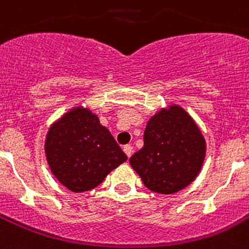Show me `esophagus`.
<instances>
[{"mask_svg":"<svg viewBox=\"0 0 249 249\" xmlns=\"http://www.w3.org/2000/svg\"><path fill=\"white\" fill-rule=\"evenodd\" d=\"M124 152H125V155H126V156L128 157H130L131 156V153H133V147H131L130 144H126V145H124Z\"/></svg>","mask_w":249,"mask_h":249,"instance_id":"1","label":"esophagus"}]
</instances>
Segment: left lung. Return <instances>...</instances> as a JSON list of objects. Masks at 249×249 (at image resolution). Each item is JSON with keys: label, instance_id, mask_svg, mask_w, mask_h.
Wrapping results in <instances>:
<instances>
[{"label": "left lung", "instance_id": "1", "mask_svg": "<svg viewBox=\"0 0 249 249\" xmlns=\"http://www.w3.org/2000/svg\"><path fill=\"white\" fill-rule=\"evenodd\" d=\"M143 141L144 145L129 162L149 191L177 193L201 171L206 141L196 121L179 105L153 115L145 125Z\"/></svg>", "mask_w": 249, "mask_h": 249}]
</instances>
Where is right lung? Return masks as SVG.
Returning <instances> with one entry per match:
<instances>
[{
	"label": "right lung",
	"mask_w": 249,
	"mask_h": 249,
	"mask_svg": "<svg viewBox=\"0 0 249 249\" xmlns=\"http://www.w3.org/2000/svg\"><path fill=\"white\" fill-rule=\"evenodd\" d=\"M44 152L52 174L69 191H90L128 157L88 107L75 106L50 126Z\"/></svg>",
	"instance_id": "right-lung-1"
}]
</instances>
